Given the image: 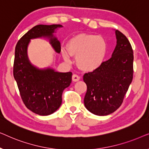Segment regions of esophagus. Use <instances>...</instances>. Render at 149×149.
Listing matches in <instances>:
<instances>
[{
  "instance_id": "obj_1",
  "label": "esophagus",
  "mask_w": 149,
  "mask_h": 149,
  "mask_svg": "<svg viewBox=\"0 0 149 149\" xmlns=\"http://www.w3.org/2000/svg\"><path fill=\"white\" fill-rule=\"evenodd\" d=\"M79 79H80V77H79L77 74H73L72 76V81H74V82H77V81H79Z\"/></svg>"
}]
</instances>
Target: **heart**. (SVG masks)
<instances>
[{
	"label": "heart",
	"instance_id": "heart-1",
	"mask_svg": "<svg viewBox=\"0 0 149 149\" xmlns=\"http://www.w3.org/2000/svg\"><path fill=\"white\" fill-rule=\"evenodd\" d=\"M69 56L76 58L77 66L84 72L95 70L102 64L107 52L106 40L101 36L80 33L71 37L66 42ZM65 62L70 60L66 52H62Z\"/></svg>",
	"mask_w": 149,
	"mask_h": 149
}]
</instances>
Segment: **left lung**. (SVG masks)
<instances>
[{"label":"left lung","mask_w":149,"mask_h":149,"mask_svg":"<svg viewBox=\"0 0 149 149\" xmlns=\"http://www.w3.org/2000/svg\"><path fill=\"white\" fill-rule=\"evenodd\" d=\"M115 34L117 45L111 58L83 76L87 85L84 104L91 113L99 116L108 115L119 109L133 79L131 44L119 30Z\"/></svg>","instance_id":"8db88e82"}]
</instances>
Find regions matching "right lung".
Returning a JSON list of instances; mask_svg holds the SVG:
<instances>
[{"instance_id": "add662e5", "label": "right lung", "mask_w": 149, "mask_h": 149, "mask_svg": "<svg viewBox=\"0 0 149 149\" xmlns=\"http://www.w3.org/2000/svg\"><path fill=\"white\" fill-rule=\"evenodd\" d=\"M61 27L60 24L34 26L20 38L15 47L13 77L20 96L28 109L39 115H51L59 109L63 91L72 81V72H58L50 68L38 69L34 66L28 60V45L30 39L47 37L59 54L60 42L53 33Z\"/></svg>"}]
</instances>
